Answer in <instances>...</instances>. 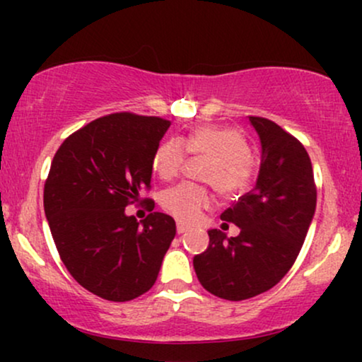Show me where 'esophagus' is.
Instances as JSON below:
<instances>
[{
    "label": "esophagus",
    "instance_id": "34e87169",
    "mask_svg": "<svg viewBox=\"0 0 362 362\" xmlns=\"http://www.w3.org/2000/svg\"><path fill=\"white\" fill-rule=\"evenodd\" d=\"M185 231H187V224L177 223V233L182 235V233H185Z\"/></svg>",
    "mask_w": 362,
    "mask_h": 362
}]
</instances>
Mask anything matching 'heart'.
Listing matches in <instances>:
<instances>
[{"label": "heart", "mask_w": 362, "mask_h": 362, "mask_svg": "<svg viewBox=\"0 0 362 362\" xmlns=\"http://www.w3.org/2000/svg\"><path fill=\"white\" fill-rule=\"evenodd\" d=\"M185 149L192 155L211 160L204 180L223 197H235L247 190L253 177L250 146L242 132L230 127L199 126L182 141L168 139L156 149L153 170L158 177L170 180L180 172L185 160ZM161 206L184 223L195 221L202 209L211 206V195L206 189L192 184H180L165 190Z\"/></svg>", "instance_id": "heart-1"}]
</instances>
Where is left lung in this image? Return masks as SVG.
Segmentation results:
<instances>
[{"label": "left lung", "mask_w": 362, "mask_h": 362, "mask_svg": "<svg viewBox=\"0 0 362 362\" xmlns=\"http://www.w3.org/2000/svg\"><path fill=\"white\" fill-rule=\"evenodd\" d=\"M260 139L255 187L221 214L238 236L209 230V247L194 257L197 279L214 296L242 301L265 293L288 274L317 207L313 167L296 138L264 117H250Z\"/></svg>", "instance_id": "left-lung-1"}]
</instances>
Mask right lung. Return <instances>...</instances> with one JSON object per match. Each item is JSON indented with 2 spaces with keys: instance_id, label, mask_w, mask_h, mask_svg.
<instances>
[{
  "instance_id": "right-lung-1",
  "label": "right lung",
  "mask_w": 362,
  "mask_h": 362,
  "mask_svg": "<svg viewBox=\"0 0 362 362\" xmlns=\"http://www.w3.org/2000/svg\"><path fill=\"white\" fill-rule=\"evenodd\" d=\"M170 122L122 112L69 136L54 156L44 211L62 264L78 284L109 301H131L155 284L177 226L151 213L126 214L151 184L153 158Z\"/></svg>"
}]
</instances>
